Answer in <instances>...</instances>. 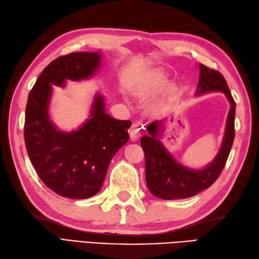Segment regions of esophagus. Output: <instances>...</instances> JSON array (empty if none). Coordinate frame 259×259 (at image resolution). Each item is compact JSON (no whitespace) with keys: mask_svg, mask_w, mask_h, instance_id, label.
Instances as JSON below:
<instances>
[{"mask_svg":"<svg viewBox=\"0 0 259 259\" xmlns=\"http://www.w3.org/2000/svg\"><path fill=\"white\" fill-rule=\"evenodd\" d=\"M128 132H130L131 141H133V142L137 141L139 140V137L141 136V125L139 123H133Z\"/></svg>","mask_w":259,"mask_h":259,"instance_id":"1","label":"esophagus"}]
</instances>
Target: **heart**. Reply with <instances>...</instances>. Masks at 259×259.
<instances>
[{
  "label": "heart",
  "mask_w": 259,
  "mask_h": 259,
  "mask_svg": "<svg viewBox=\"0 0 259 259\" xmlns=\"http://www.w3.org/2000/svg\"><path fill=\"white\" fill-rule=\"evenodd\" d=\"M165 79L166 77L162 72L154 71L152 73H149L143 81L134 85L133 93L139 97H145L149 94H152L153 92L158 90L160 86L165 83ZM171 90H173V86L168 85L167 88L165 89L164 96H167L171 92Z\"/></svg>",
  "instance_id": "heart-1"
}]
</instances>
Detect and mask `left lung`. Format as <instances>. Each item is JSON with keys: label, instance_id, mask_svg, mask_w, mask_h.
Segmentation results:
<instances>
[{"label": "left lung", "instance_id": "8db88e82", "mask_svg": "<svg viewBox=\"0 0 259 259\" xmlns=\"http://www.w3.org/2000/svg\"><path fill=\"white\" fill-rule=\"evenodd\" d=\"M208 92H222L231 103L225 135L220 152L209 165L202 169H191L176 162L158 140L162 122L156 120L147 126L148 135L141 139L145 153L146 184L154 196L162 199L188 198L211 186L226 164L235 137V110L236 104L225 78L220 72L199 64V81L196 95Z\"/></svg>", "mask_w": 259, "mask_h": 259}]
</instances>
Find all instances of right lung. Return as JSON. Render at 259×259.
<instances>
[{
	"label": "right lung",
	"mask_w": 259,
	"mask_h": 259,
	"mask_svg": "<svg viewBox=\"0 0 259 259\" xmlns=\"http://www.w3.org/2000/svg\"><path fill=\"white\" fill-rule=\"evenodd\" d=\"M101 66L99 52H75L57 57L44 68L28 94L24 140L34 168L50 189L63 197L94 196L104 183L111 159L128 142L131 120L105 112L104 97H94L91 117L74 132H62L51 122L52 85L93 76Z\"/></svg>",
	"instance_id": "1"
}]
</instances>
